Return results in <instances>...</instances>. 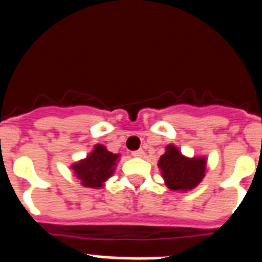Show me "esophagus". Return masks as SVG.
Returning a JSON list of instances; mask_svg holds the SVG:
<instances>
[{
  "label": "esophagus",
  "mask_w": 262,
  "mask_h": 262,
  "mask_svg": "<svg viewBox=\"0 0 262 262\" xmlns=\"http://www.w3.org/2000/svg\"><path fill=\"white\" fill-rule=\"evenodd\" d=\"M133 156L134 157H143V156H144V151H143V149H138V151H134Z\"/></svg>",
  "instance_id": "34e87169"
}]
</instances>
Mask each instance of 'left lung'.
I'll list each match as a JSON object with an SVG mask.
<instances>
[{"mask_svg": "<svg viewBox=\"0 0 262 262\" xmlns=\"http://www.w3.org/2000/svg\"><path fill=\"white\" fill-rule=\"evenodd\" d=\"M165 185L170 190H191L205 177L206 159L203 157L184 156L173 144L166 147V151L159 160Z\"/></svg>", "mask_w": 262, "mask_h": 262, "instance_id": "8db88e82", "label": "left lung"}]
</instances>
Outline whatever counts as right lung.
Masks as SVG:
<instances>
[{
  "instance_id": "add662e5",
  "label": "right lung",
  "mask_w": 262,
  "mask_h": 262,
  "mask_svg": "<svg viewBox=\"0 0 262 262\" xmlns=\"http://www.w3.org/2000/svg\"><path fill=\"white\" fill-rule=\"evenodd\" d=\"M118 157L119 155L111 154L106 149V147L97 144L94 145L93 151L88 155L86 159L73 164L72 169L82 186L99 189L103 186V182L114 173Z\"/></svg>"
}]
</instances>
